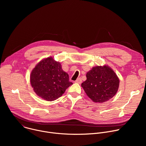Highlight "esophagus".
<instances>
[{
    "label": "esophagus",
    "instance_id": "obj_1",
    "mask_svg": "<svg viewBox=\"0 0 146 146\" xmlns=\"http://www.w3.org/2000/svg\"><path fill=\"white\" fill-rule=\"evenodd\" d=\"M82 82V80L81 78H78L76 81H75V82L76 83H78V84H81Z\"/></svg>",
    "mask_w": 146,
    "mask_h": 146
}]
</instances>
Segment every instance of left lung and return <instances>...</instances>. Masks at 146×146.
I'll return each instance as SVG.
<instances>
[{
    "mask_svg": "<svg viewBox=\"0 0 146 146\" xmlns=\"http://www.w3.org/2000/svg\"><path fill=\"white\" fill-rule=\"evenodd\" d=\"M87 80L81 84L87 96L95 103H103L111 99L117 93L119 80L108 65L98 66L87 72Z\"/></svg>",
    "mask_w": 146,
    "mask_h": 146,
    "instance_id": "obj_1",
    "label": "left lung"
}]
</instances>
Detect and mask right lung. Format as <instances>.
Returning a JSON list of instances; mask_svg holds the SVG:
<instances>
[{
  "label": "right lung",
  "mask_w": 146,
  "mask_h": 146,
  "mask_svg": "<svg viewBox=\"0 0 146 146\" xmlns=\"http://www.w3.org/2000/svg\"><path fill=\"white\" fill-rule=\"evenodd\" d=\"M31 84L35 92L41 98L53 101L60 97L73 84L69 75L62 69L60 62L51 56L41 60L32 70Z\"/></svg>",
  "instance_id": "1"
}]
</instances>
